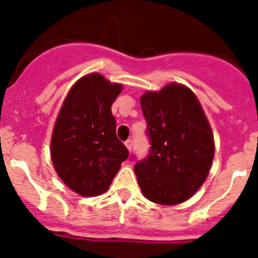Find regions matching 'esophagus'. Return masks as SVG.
Masks as SVG:
<instances>
[{"label": "esophagus", "mask_w": 258, "mask_h": 258, "mask_svg": "<svg viewBox=\"0 0 258 258\" xmlns=\"http://www.w3.org/2000/svg\"><path fill=\"white\" fill-rule=\"evenodd\" d=\"M125 146H126V149L129 150V151H132V149H133V140H127L126 142H125Z\"/></svg>", "instance_id": "esophagus-1"}]
</instances>
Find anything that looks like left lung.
I'll list each match as a JSON object with an SVG mask.
<instances>
[{"mask_svg":"<svg viewBox=\"0 0 258 258\" xmlns=\"http://www.w3.org/2000/svg\"><path fill=\"white\" fill-rule=\"evenodd\" d=\"M151 149L134 165L145 198L163 206L190 199L207 179L214 156L211 125L187 86L168 84L141 97Z\"/></svg>","mask_w":258,"mask_h":258,"instance_id":"8db88e82","label":"left lung"}]
</instances>
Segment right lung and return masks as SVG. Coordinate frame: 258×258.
Listing matches in <instances>:
<instances>
[{
	"label": "right lung",
	"mask_w": 258,
	"mask_h": 258,
	"mask_svg": "<svg viewBox=\"0 0 258 258\" xmlns=\"http://www.w3.org/2000/svg\"><path fill=\"white\" fill-rule=\"evenodd\" d=\"M121 90L102 75H86L71 88L58 113L50 147L54 169L81 197L106 192L129 156L111 112Z\"/></svg>",
	"instance_id": "add662e5"
}]
</instances>
